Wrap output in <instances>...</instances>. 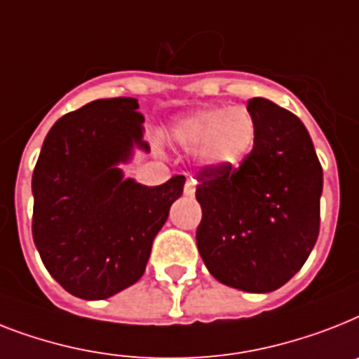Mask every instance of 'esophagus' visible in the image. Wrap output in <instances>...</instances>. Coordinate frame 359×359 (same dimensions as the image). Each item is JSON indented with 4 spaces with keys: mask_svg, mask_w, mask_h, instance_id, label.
<instances>
[{
    "mask_svg": "<svg viewBox=\"0 0 359 359\" xmlns=\"http://www.w3.org/2000/svg\"><path fill=\"white\" fill-rule=\"evenodd\" d=\"M195 180L194 179H188V182H186V186H184V191L188 195H194L195 194Z\"/></svg>",
    "mask_w": 359,
    "mask_h": 359,
    "instance_id": "esophagus-1",
    "label": "esophagus"
}]
</instances>
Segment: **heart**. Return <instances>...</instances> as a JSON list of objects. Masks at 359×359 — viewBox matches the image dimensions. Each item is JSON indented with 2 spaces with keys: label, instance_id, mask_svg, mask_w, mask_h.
Here are the masks:
<instances>
[{
  "label": "heart",
  "instance_id": "heart-1",
  "mask_svg": "<svg viewBox=\"0 0 359 359\" xmlns=\"http://www.w3.org/2000/svg\"><path fill=\"white\" fill-rule=\"evenodd\" d=\"M180 149L197 153L206 168H238L252 151L256 123L247 109H206L189 114L171 127Z\"/></svg>",
  "mask_w": 359,
  "mask_h": 359
}]
</instances>
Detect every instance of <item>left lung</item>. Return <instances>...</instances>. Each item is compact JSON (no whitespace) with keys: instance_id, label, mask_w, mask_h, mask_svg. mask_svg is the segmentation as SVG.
<instances>
[{"instance_id":"left-lung-1","label":"left lung","mask_w":359,"mask_h":359,"mask_svg":"<svg viewBox=\"0 0 359 359\" xmlns=\"http://www.w3.org/2000/svg\"><path fill=\"white\" fill-rule=\"evenodd\" d=\"M255 147L240 168L199 171L197 249L221 284L269 293L295 276L319 236L323 168L304 123L269 99L247 103Z\"/></svg>"}]
</instances>
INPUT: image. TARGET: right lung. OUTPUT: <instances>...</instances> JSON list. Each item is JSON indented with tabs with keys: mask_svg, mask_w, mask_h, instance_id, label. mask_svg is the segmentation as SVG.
<instances>
[{
	"mask_svg": "<svg viewBox=\"0 0 359 359\" xmlns=\"http://www.w3.org/2000/svg\"><path fill=\"white\" fill-rule=\"evenodd\" d=\"M138 99H97L51 127L33 171V240L46 269L86 301L142 278L154 236L186 179L160 186L125 179L119 164L149 153Z\"/></svg>",
	"mask_w": 359,
	"mask_h": 359,
	"instance_id": "1",
	"label": "right lung"
}]
</instances>
